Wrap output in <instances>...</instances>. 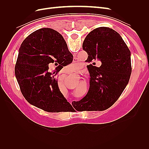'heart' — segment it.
<instances>
[{
    "instance_id": "1",
    "label": "heart",
    "mask_w": 149,
    "mask_h": 149,
    "mask_svg": "<svg viewBox=\"0 0 149 149\" xmlns=\"http://www.w3.org/2000/svg\"><path fill=\"white\" fill-rule=\"evenodd\" d=\"M70 70H76L79 68V64L78 63H72L71 65H70L68 66Z\"/></svg>"
}]
</instances>
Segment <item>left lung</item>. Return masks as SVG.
<instances>
[{
	"instance_id": "8db88e82",
	"label": "left lung",
	"mask_w": 149,
	"mask_h": 149,
	"mask_svg": "<svg viewBox=\"0 0 149 149\" xmlns=\"http://www.w3.org/2000/svg\"><path fill=\"white\" fill-rule=\"evenodd\" d=\"M83 49L88 53V61L97 59L102 65H88L89 91L75 105L78 111H104L114 104L128 84L132 72L131 53L120 35L104 26L89 33Z\"/></svg>"
}]
</instances>
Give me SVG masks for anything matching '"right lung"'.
<instances>
[{
	"label": "right lung",
	"mask_w": 149,
	"mask_h": 149,
	"mask_svg": "<svg viewBox=\"0 0 149 149\" xmlns=\"http://www.w3.org/2000/svg\"><path fill=\"white\" fill-rule=\"evenodd\" d=\"M73 57L63 37L55 30L43 28L29 35L21 44L15 67V77L25 100L49 112L73 109L55 79L63 62ZM53 63L58 65L56 73L48 71V65Z\"/></svg>",
	"instance_id": "obj_1"
}]
</instances>
